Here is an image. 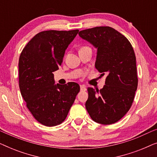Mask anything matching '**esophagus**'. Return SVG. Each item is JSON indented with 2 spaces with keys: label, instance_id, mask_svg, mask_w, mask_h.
<instances>
[{
  "label": "esophagus",
  "instance_id": "obj_1",
  "mask_svg": "<svg viewBox=\"0 0 157 157\" xmlns=\"http://www.w3.org/2000/svg\"><path fill=\"white\" fill-rule=\"evenodd\" d=\"M80 89L81 91H86V87L84 85H81L80 86Z\"/></svg>",
  "mask_w": 157,
  "mask_h": 157
}]
</instances>
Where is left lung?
Here are the masks:
<instances>
[{"instance_id":"obj_1","label":"left lung","mask_w":157,"mask_h":157,"mask_svg":"<svg viewBox=\"0 0 157 157\" xmlns=\"http://www.w3.org/2000/svg\"><path fill=\"white\" fill-rule=\"evenodd\" d=\"M78 35L97 48L95 67L102 76L106 75L102 89L88 88L86 109L95 122L114 124L130 109L137 89L134 48L125 36L109 26L83 30Z\"/></svg>"}]
</instances>
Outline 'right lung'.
<instances>
[{
  "mask_svg": "<svg viewBox=\"0 0 157 157\" xmlns=\"http://www.w3.org/2000/svg\"><path fill=\"white\" fill-rule=\"evenodd\" d=\"M78 33V30L40 32L19 57L21 96L33 117L44 126L61 124L80 91L75 82L55 85L53 74L61 65L66 49Z\"/></svg>",
  "mask_w": 157,
  "mask_h": 157,
  "instance_id": "add662e5",
  "label": "right lung"
}]
</instances>
